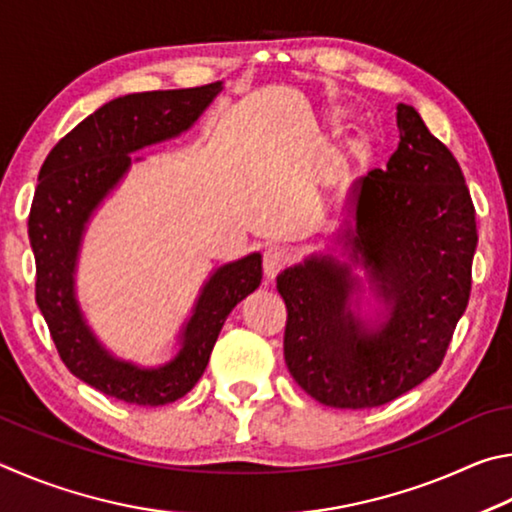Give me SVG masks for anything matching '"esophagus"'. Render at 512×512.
Wrapping results in <instances>:
<instances>
[{
  "label": "esophagus",
  "instance_id": "34e87169",
  "mask_svg": "<svg viewBox=\"0 0 512 512\" xmlns=\"http://www.w3.org/2000/svg\"><path fill=\"white\" fill-rule=\"evenodd\" d=\"M294 258V251L288 245H270L265 249L263 254V267H265V274L274 279L276 274H279L285 265H290Z\"/></svg>",
  "mask_w": 512,
  "mask_h": 512
}]
</instances>
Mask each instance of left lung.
Masks as SVG:
<instances>
[{"label":"left lung","instance_id":"8db88e82","mask_svg":"<svg viewBox=\"0 0 512 512\" xmlns=\"http://www.w3.org/2000/svg\"><path fill=\"white\" fill-rule=\"evenodd\" d=\"M398 130L387 168L357 179L351 197L353 258L362 256L389 321L369 330L353 317L355 281L333 258L276 279L288 308L285 364L326 407H380L418 387L443 364L470 301L477 220L459 161L411 105H398Z\"/></svg>","mask_w":512,"mask_h":512}]
</instances>
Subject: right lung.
<instances>
[{
    "label": "right lung",
    "mask_w": 512,
    "mask_h": 512,
    "mask_svg": "<svg viewBox=\"0 0 512 512\" xmlns=\"http://www.w3.org/2000/svg\"><path fill=\"white\" fill-rule=\"evenodd\" d=\"M220 89V83H211L114 98L51 148L38 175L29 213L35 301L67 369L105 396L132 405H168L195 387L224 319L261 285V256L251 254L220 267L204 285L179 355L161 369L141 371L112 360L80 317L74 301L80 233L94 206L128 170L130 152L186 130Z\"/></svg>",
    "instance_id": "1"
}]
</instances>
